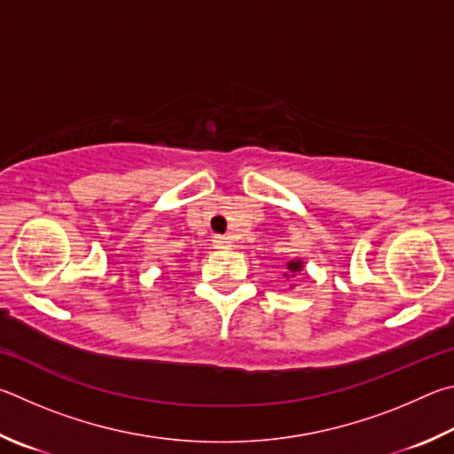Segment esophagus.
Segmentation results:
<instances>
[{
	"label": "esophagus",
	"mask_w": 454,
	"mask_h": 454,
	"mask_svg": "<svg viewBox=\"0 0 454 454\" xmlns=\"http://www.w3.org/2000/svg\"><path fill=\"white\" fill-rule=\"evenodd\" d=\"M213 245L217 249H227V247H231V239H229L227 235H215L213 237Z\"/></svg>",
	"instance_id": "obj_1"
}]
</instances>
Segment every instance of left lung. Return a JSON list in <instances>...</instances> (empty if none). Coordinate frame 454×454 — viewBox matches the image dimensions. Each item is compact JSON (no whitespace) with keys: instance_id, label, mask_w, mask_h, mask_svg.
Instances as JSON below:
<instances>
[{"instance_id":"left-lung-1","label":"left lung","mask_w":454,"mask_h":454,"mask_svg":"<svg viewBox=\"0 0 454 454\" xmlns=\"http://www.w3.org/2000/svg\"><path fill=\"white\" fill-rule=\"evenodd\" d=\"M301 267H303V265H301V261H291V263L287 265V269H289L291 273H297V271H301Z\"/></svg>"}]
</instances>
